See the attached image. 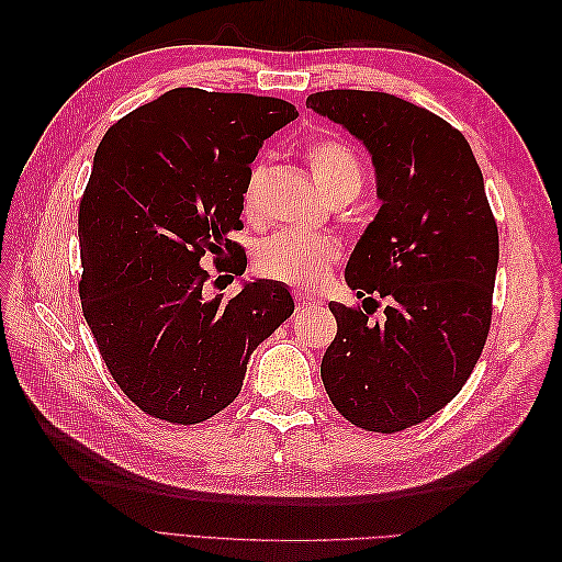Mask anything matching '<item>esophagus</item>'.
<instances>
[{
	"label": "esophagus",
	"instance_id": "esophagus-1",
	"mask_svg": "<svg viewBox=\"0 0 562 562\" xmlns=\"http://www.w3.org/2000/svg\"><path fill=\"white\" fill-rule=\"evenodd\" d=\"M295 304H297V310H307V307H314V304H318V300L307 295V293H295Z\"/></svg>",
	"mask_w": 562,
	"mask_h": 562
}]
</instances>
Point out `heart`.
I'll return each mask as SVG.
<instances>
[{"instance_id":"1","label":"heart","mask_w":562,"mask_h":562,"mask_svg":"<svg viewBox=\"0 0 562 562\" xmlns=\"http://www.w3.org/2000/svg\"><path fill=\"white\" fill-rule=\"evenodd\" d=\"M314 182L326 199L353 194L363 184V164L353 147L335 135H321L304 147ZM244 211L255 215V176L246 182ZM339 241L328 234H293L281 232L265 239L255 252V267L262 277L300 288H318L339 262Z\"/></svg>"}]
</instances>
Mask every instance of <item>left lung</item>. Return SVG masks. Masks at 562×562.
I'll list each match as a JSON object with an SVG mask.
<instances>
[{
	"instance_id": "left-lung-1",
	"label": "left lung",
	"mask_w": 562,
	"mask_h": 562,
	"mask_svg": "<svg viewBox=\"0 0 562 562\" xmlns=\"http://www.w3.org/2000/svg\"><path fill=\"white\" fill-rule=\"evenodd\" d=\"M307 108L363 140L382 199L345 271L363 310L328 304L337 335L321 380L345 419L396 434L446 407L481 359L497 223L481 166L446 119L380 91H321ZM382 301L383 321L370 322Z\"/></svg>"
}]
</instances>
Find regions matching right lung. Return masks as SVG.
<instances>
[{
  "label": "right lung",
  "instance_id": "right-lung-1",
  "mask_svg": "<svg viewBox=\"0 0 562 562\" xmlns=\"http://www.w3.org/2000/svg\"><path fill=\"white\" fill-rule=\"evenodd\" d=\"M295 105L173 89L110 126L79 203L81 312L119 389L155 419L199 424L239 396L250 353L293 314L279 281L206 297L241 277L244 190L262 140ZM220 279V277H217ZM215 279V281H217Z\"/></svg>",
  "mask_w": 562,
  "mask_h": 562
}]
</instances>
